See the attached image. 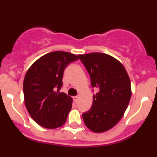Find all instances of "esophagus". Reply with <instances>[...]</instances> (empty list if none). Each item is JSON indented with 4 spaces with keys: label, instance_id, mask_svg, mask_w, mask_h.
<instances>
[{
    "label": "esophagus",
    "instance_id": "esophagus-1",
    "mask_svg": "<svg viewBox=\"0 0 157 157\" xmlns=\"http://www.w3.org/2000/svg\"><path fill=\"white\" fill-rule=\"evenodd\" d=\"M73 100H74V101H75V102H77V101H78V100H79V97L77 96L74 97Z\"/></svg>",
    "mask_w": 157,
    "mask_h": 157
}]
</instances>
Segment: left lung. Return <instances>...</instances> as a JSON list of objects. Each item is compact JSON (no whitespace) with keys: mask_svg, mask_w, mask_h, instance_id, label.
<instances>
[{"mask_svg":"<svg viewBox=\"0 0 157 157\" xmlns=\"http://www.w3.org/2000/svg\"><path fill=\"white\" fill-rule=\"evenodd\" d=\"M98 89L91 108L82 113L86 127L95 133L112 128L123 117L131 97V81L120 61L100 52L78 55Z\"/></svg>","mask_w":157,"mask_h":157,"instance_id":"left-lung-1","label":"left lung"}]
</instances>
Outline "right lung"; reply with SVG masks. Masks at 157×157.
Listing matches in <instances>:
<instances>
[{
	"instance_id": "add662e5",
	"label": "right lung",
	"mask_w": 157,
	"mask_h": 157,
	"mask_svg": "<svg viewBox=\"0 0 157 157\" xmlns=\"http://www.w3.org/2000/svg\"><path fill=\"white\" fill-rule=\"evenodd\" d=\"M77 60L78 56L68 52H50L36 60L25 75L23 94L26 109L45 128H57L67 120L72 98L60 90L65 68Z\"/></svg>"
}]
</instances>
